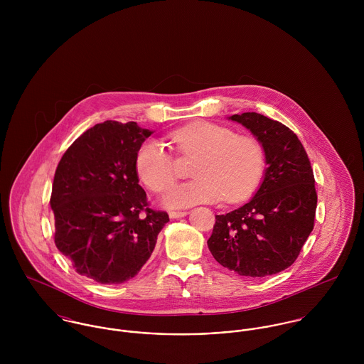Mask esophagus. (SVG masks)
Segmentation results:
<instances>
[{"instance_id":"1","label":"esophagus","mask_w":364,"mask_h":364,"mask_svg":"<svg viewBox=\"0 0 364 364\" xmlns=\"http://www.w3.org/2000/svg\"><path fill=\"white\" fill-rule=\"evenodd\" d=\"M186 214L188 211H169L171 218H181V217H185Z\"/></svg>"}]
</instances>
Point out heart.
Segmentation results:
<instances>
[{
    "mask_svg": "<svg viewBox=\"0 0 364 364\" xmlns=\"http://www.w3.org/2000/svg\"><path fill=\"white\" fill-rule=\"evenodd\" d=\"M173 150L183 156H198L195 179L171 185L161 202L166 208H189L198 203L238 202L247 198L264 172V150L252 136H237L228 127L210 122L182 126L168 136ZM140 179L151 191L168 186L175 175V161L158 140H147L136 154Z\"/></svg>",
    "mask_w": 364,
    "mask_h": 364,
    "instance_id": "obj_1",
    "label": "heart"
}]
</instances>
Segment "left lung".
<instances>
[{
  "mask_svg": "<svg viewBox=\"0 0 364 364\" xmlns=\"http://www.w3.org/2000/svg\"><path fill=\"white\" fill-rule=\"evenodd\" d=\"M264 150L266 169L248 203L215 215L208 247L221 266L240 276L276 274L297 259L314 228L316 192L311 164L299 137L257 112L228 117Z\"/></svg>",
  "mask_w": 364,
  "mask_h": 364,
  "instance_id": "8db88e82",
  "label": "left lung"
}]
</instances>
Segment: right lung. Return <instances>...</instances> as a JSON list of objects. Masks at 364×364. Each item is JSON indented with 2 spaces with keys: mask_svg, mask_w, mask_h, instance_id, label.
I'll use <instances>...</instances> for the list:
<instances>
[{
  "mask_svg": "<svg viewBox=\"0 0 364 364\" xmlns=\"http://www.w3.org/2000/svg\"><path fill=\"white\" fill-rule=\"evenodd\" d=\"M151 134L136 122L106 120L82 133L57 165L54 242L81 276L102 284L130 280L169 221L165 211L149 208L139 185L136 154Z\"/></svg>",
  "mask_w": 364,
  "mask_h": 364,
  "instance_id": "1",
  "label": "right lung"
}]
</instances>
